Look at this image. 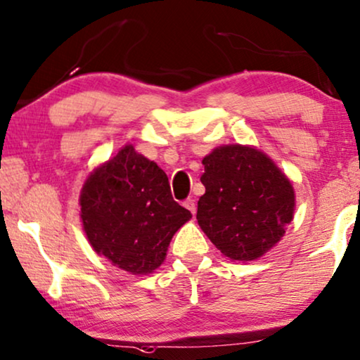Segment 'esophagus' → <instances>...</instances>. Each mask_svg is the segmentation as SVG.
Returning a JSON list of instances; mask_svg holds the SVG:
<instances>
[{
    "label": "esophagus",
    "instance_id": "34e87169",
    "mask_svg": "<svg viewBox=\"0 0 360 360\" xmlns=\"http://www.w3.org/2000/svg\"><path fill=\"white\" fill-rule=\"evenodd\" d=\"M184 207H185L186 210H190V212L193 213V214H195V212H197V203H195V200H191V198H186V200H185Z\"/></svg>",
    "mask_w": 360,
    "mask_h": 360
}]
</instances>
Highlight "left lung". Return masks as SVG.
<instances>
[{"instance_id": "obj_1", "label": "left lung", "mask_w": 360, "mask_h": 360, "mask_svg": "<svg viewBox=\"0 0 360 360\" xmlns=\"http://www.w3.org/2000/svg\"><path fill=\"white\" fill-rule=\"evenodd\" d=\"M197 220L233 261H253L271 250L292 220L294 190L271 158L253 147L225 146L203 158Z\"/></svg>"}]
</instances>
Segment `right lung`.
I'll return each instance as SVG.
<instances>
[{
  "instance_id": "obj_1",
  "label": "right lung",
  "mask_w": 360,
  "mask_h": 360,
  "mask_svg": "<svg viewBox=\"0 0 360 360\" xmlns=\"http://www.w3.org/2000/svg\"><path fill=\"white\" fill-rule=\"evenodd\" d=\"M81 218L97 255L124 271L147 274L163 263L172 236L191 213L172 197L165 172L125 146L89 175Z\"/></svg>"
}]
</instances>
